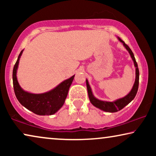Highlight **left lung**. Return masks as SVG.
<instances>
[{"instance_id": "8db88e82", "label": "left lung", "mask_w": 156, "mask_h": 156, "mask_svg": "<svg viewBox=\"0 0 156 156\" xmlns=\"http://www.w3.org/2000/svg\"><path fill=\"white\" fill-rule=\"evenodd\" d=\"M118 40L121 42H122L124 48L126 49L128 52H129L130 55H131L132 59L133 61L134 66L136 67V80L135 82H134V84L133 87H132V89L131 91L126 96H125L124 97L121 98V99H116L114 101H102V100H99L96 98L94 96L92 91H91V89L90 87V85L89 84L88 80H86V84H87V91H88V95L89 98V101H91V103L93 104L95 107H97L99 109L102 111H104L106 112H110V113H114V112H117L118 111H120L123 108H124L127 104H129L130 102H131L132 100H133L134 98H135L136 94H137L138 89V84H139V70H138V65L137 62H136L135 57H134V55L133 52H132L131 49L129 46L127 45L121 39L120 37H117Z\"/></svg>"}]
</instances>
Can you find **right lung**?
I'll return each mask as SVG.
<instances>
[{
    "label": "right lung",
    "mask_w": 156,
    "mask_h": 156,
    "mask_svg": "<svg viewBox=\"0 0 156 156\" xmlns=\"http://www.w3.org/2000/svg\"><path fill=\"white\" fill-rule=\"evenodd\" d=\"M22 50L19 55L12 70V82L15 94L22 105L35 114L40 116L52 115L59 111L65 103L68 91L74 75L61 82L52 90L42 94H33L21 88L17 79V70L19 61L23 54Z\"/></svg>",
    "instance_id": "1"
}]
</instances>
